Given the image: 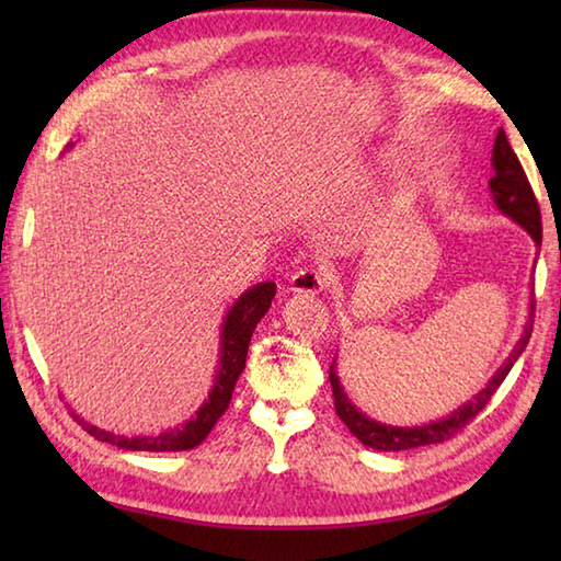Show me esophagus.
I'll list each match as a JSON object with an SVG mask.
<instances>
[{
	"label": "esophagus",
	"instance_id": "34e87169",
	"mask_svg": "<svg viewBox=\"0 0 561 561\" xmlns=\"http://www.w3.org/2000/svg\"><path fill=\"white\" fill-rule=\"evenodd\" d=\"M330 284V272L325 267H301L291 274L289 291L294 294H320Z\"/></svg>",
	"mask_w": 561,
	"mask_h": 561
}]
</instances>
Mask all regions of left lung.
I'll list each match as a JSON object with an SVG mask.
<instances>
[{
    "label": "left lung",
    "instance_id": "left-lung-1",
    "mask_svg": "<svg viewBox=\"0 0 561 561\" xmlns=\"http://www.w3.org/2000/svg\"><path fill=\"white\" fill-rule=\"evenodd\" d=\"M492 165H494V175L490 178V190L494 197V205L502 209L506 217L514 219L526 229L535 243H542V219H540V207L538 199H535L533 187L528 183V175L523 171V165L518 157L511 149L506 133L499 129L494 149H492ZM533 316H535V304H530V313H528V323L523 328V335L516 342L514 352L508 354V359L504 366L492 376L486 388H482L478 396H474L470 402H465L462 408H458L453 414L444 416L438 422H428L424 426H390V424H380L376 420H368L364 412H359L347 398V392L342 390L340 378L335 374V362L330 366V386H332V396H335V410L340 420L347 424L350 432L362 440L364 446L376 448V450H408V448H420L428 444H440V440H448L456 436L465 424H470L474 416H478L486 402L492 400L496 388L504 383V378L508 376L511 366L516 364L523 350L528 347L530 332H533Z\"/></svg>",
    "mask_w": 561,
    "mask_h": 561
}]
</instances>
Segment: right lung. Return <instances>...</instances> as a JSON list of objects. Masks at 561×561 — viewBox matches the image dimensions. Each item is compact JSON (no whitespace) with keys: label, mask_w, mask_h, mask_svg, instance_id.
Here are the masks:
<instances>
[{"label":"right lung","mask_w":561,"mask_h":561,"mask_svg":"<svg viewBox=\"0 0 561 561\" xmlns=\"http://www.w3.org/2000/svg\"><path fill=\"white\" fill-rule=\"evenodd\" d=\"M274 294H277L274 282H260L255 287H250L245 294L238 296V301L231 306V311L226 316L224 328H221V359H219L217 378H214V388L209 392L207 402L202 404L193 420L185 422L183 426L171 428V432H163L159 436L129 438V436L111 434L105 432V428L87 424L83 420H79L77 414L75 420L81 424L83 432H89L93 438L125 450L161 453V450H187V448L199 446L211 432V426L219 422V416L226 412V408H229L236 380L245 368L250 337H253V330L260 323V318L270 311Z\"/></svg>","instance_id":"add662e5"}]
</instances>
